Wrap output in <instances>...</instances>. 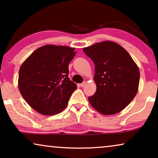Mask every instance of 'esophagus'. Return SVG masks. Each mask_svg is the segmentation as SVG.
Listing matches in <instances>:
<instances>
[{
    "label": "esophagus",
    "instance_id": "esophagus-1",
    "mask_svg": "<svg viewBox=\"0 0 158 158\" xmlns=\"http://www.w3.org/2000/svg\"><path fill=\"white\" fill-rule=\"evenodd\" d=\"M85 82H83V83L80 84V86H81V87H84V86H85Z\"/></svg>",
    "mask_w": 158,
    "mask_h": 158
}]
</instances>
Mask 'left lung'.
Masks as SVG:
<instances>
[{
  "label": "left lung",
  "instance_id": "obj_1",
  "mask_svg": "<svg viewBox=\"0 0 158 158\" xmlns=\"http://www.w3.org/2000/svg\"><path fill=\"white\" fill-rule=\"evenodd\" d=\"M95 64L97 91L89 97L91 106L103 114L124 109L138 91L140 73L130 54L119 44L104 41L83 48Z\"/></svg>",
  "mask_w": 158,
  "mask_h": 158
}]
</instances>
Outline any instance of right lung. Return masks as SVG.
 <instances>
[{"label":"right lung","mask_w":158,"mask_h":158,"mask_svg":"<svg viewBox=\"0 0 158 158\" xmlns=\"http://www.w3.org/2000/svg\"><path fill=\"white\" fill-rule=\"evenodd\" d=\"M74 48L46 45L36 49L22 64L19 89L24 100L39 113L53 115L66 107L77 85L68 77Z\"/></svg>","instance_id":"add662e5"}]
</instances>
